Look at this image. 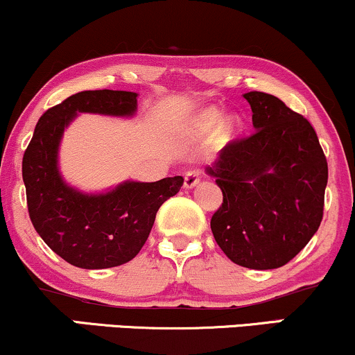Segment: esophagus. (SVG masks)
Instances as JSON below:
<instances>
[{
    "instance_id": "obj_1",
    "label": "esophagus",
    "mask_w": 355,
    "mask_h": 355,
    "mask_svg": "<svg viewBox=\"0 0 355 355\" xmlns=\"http://www.w3.org/2000/svg\"><path fill=\"white\" fill-rule=\"evenodd\" d=\"M199 181H200V173L198 169L187 171L186 176H184V187L186 189H192V187H196L199 184Z\"/></svg>"
}]
</instances>
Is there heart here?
Here are the masks:
<instances>
[{"label": "heart", "instance_id": "obj_1", "mask_svg": "<svg viewBox=\"0 0 355 355\" xmlns=\"http://www.w3.org/2000/svg\"><path fill=\"white\" fill-rule=\"evenodd\" d=\"M222 120V113L216 110V108H209V110H205L202 115L199 116V126L200 128H214V126H217L220 123ZM229 128L232 130L234 128V121H229Z\"/></svg>", "mask_w": 355, "mask_h": 355}]
</instances>
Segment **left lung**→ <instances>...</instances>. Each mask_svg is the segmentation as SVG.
<instances>
[{"label": "left lung", "mask_w": 355, "mask_h": 355, "mask_svg": "<svg viewBox=\"0 0 355 355\" xmlns=\"http://www.w3.org/2000/svg\"><path fill=\"white\" fill-rule=\"evenodd\" d=\"M243 98L255 133L227 144L205 168L224 194L211 229L234 263L273 270L298 255L321 225L327 161L304 116L263 92Z\"/></svg>", "instance_id": "obj_1"}]
</instances>
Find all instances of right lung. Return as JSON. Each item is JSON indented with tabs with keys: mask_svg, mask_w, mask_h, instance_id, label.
<instances>
[{
	"mask_svg": "<svg viewBox=\"0 0 355 355\" xmlns=\"http://www.w3.org/2000/svg\"><path fill=\"white\" fill-rule=\"evenodd\" d=\"M138 94L85 90L39 118L23 157V181L34 229L47 247L78 268L102 270L133 260L146 242L157 209L176 196L184 179L123 181L102 192L69 184L59 169L64 131L80 113L130 118Z\"/></svg>",
	"mask_w": 355,
	"mask_h": 355,
	"instance_id": "add662e5",
	"label": "right lung"
}]
</instances>
